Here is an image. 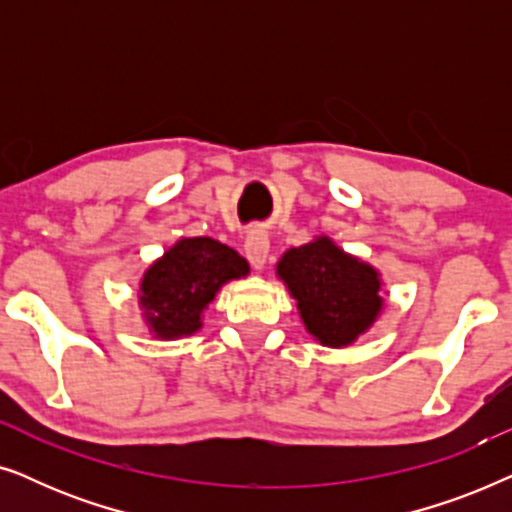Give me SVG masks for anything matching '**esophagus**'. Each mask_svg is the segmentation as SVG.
I'll return each mask as SVG.
<instances>
[{"instance_id": "1", "label": "esophagus", "mask_w": 512, "mask_h": 512, "mask_svg": "<svg viewBox=\"0 0 512 512\" xmlns=\"http://www.w3.org/2000/svg\"><path fill=\"white\" fill-rule=\"evenodd\" d=\"M244 254H247L249 263L254 265L256 270L263 268L265 261H268V254H270V237L263 228L249 230L247 240H244Z\"/></svg>"}]
</instances>
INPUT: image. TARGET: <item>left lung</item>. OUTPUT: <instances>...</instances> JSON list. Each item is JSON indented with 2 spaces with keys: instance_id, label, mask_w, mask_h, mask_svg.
<instances>
[{
  "instance_id": "left-lung-1",
  "label": "left lung",
  "mask_w": 512,
  "mask_h": 512,
  "mask_svg": "<svg viewBox=\"0 0 512 512\" xmlns=\"http://www.w3.org/2000/svg\"><path fill=\"white\" fill-rule=\"evenodd\" d=\"M277 275L298 300L305 328L321 345H349L368 331L382 310L377 272L328 237L286 251L277 263Z\"/></svg>"
}]
</instances>
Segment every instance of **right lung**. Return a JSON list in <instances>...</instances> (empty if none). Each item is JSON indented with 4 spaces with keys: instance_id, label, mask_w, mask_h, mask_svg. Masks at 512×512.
I'll return each mask as SVG.
<instances>
[{
    "instance_id": "1",
    "label": "right lung",
    "mask_w": 512,
    "mask_h": 512,
    "mask_svg": "<svg viewBox=\"0 0 512 512\" xmlns=\"http://www.w3.org/2000/svg\"><path fill=\"white\" fill-rule=\"evenodd\" d=\"M249 272L235 249L212 237H184L146 270L142 296L151 331L170 340L191 335L202 326L200 314L230 279Z\"/></svg>"
}]
</instances>
